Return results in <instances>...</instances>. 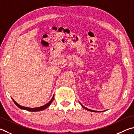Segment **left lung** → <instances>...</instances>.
Instances as JSON below:
<instances>
[{"label":"left lung","instance_id":"obj_1","mask_svg":"<svg viewBox=\"0 0 134 134\" xmlns=\"http://www.w3.org/2000/svg\"><path fill=\"white\" fill-rule=\"evenodd\" d=\"M80 104H81V106L82 107H83L84 109H86V110H88V111H91V112H96V113H98H98H99V112H103V111H94V110H92V109H88V108H86V107H84V106H83V105H82L81 103H80Z\"/></svg>","mask_w":134,"mask_h":134}]
</instances>
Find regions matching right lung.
Segmentation results:
<instances>
[{
  "instance_id": "1",
  "label": "right lung",
  "mask_w": 134,
  "mask_h": 134,
  "mask_svg": "<svg viewBox=\"0 0 134 134\" xmlns=\"http://www.w3.org/2000/svg\"><path fill=\"white\" fill-rule=\"evenodd\" d=\"M12 100L13 101V102L14 103V104H16V105L19 108H20L21 109H25V110L27 111H33V112H35V111H42V110H44V109H45L46 108H47L48 106H49L53 102V99H54V96H53V98H52V99L48 102V103H47L45 105H44L42 107H37V108H29V107H23V106H21L20 105H19V104H18L16 103V102L14 100V99L12 98Z\"/></svg>"
}]
</instances>
